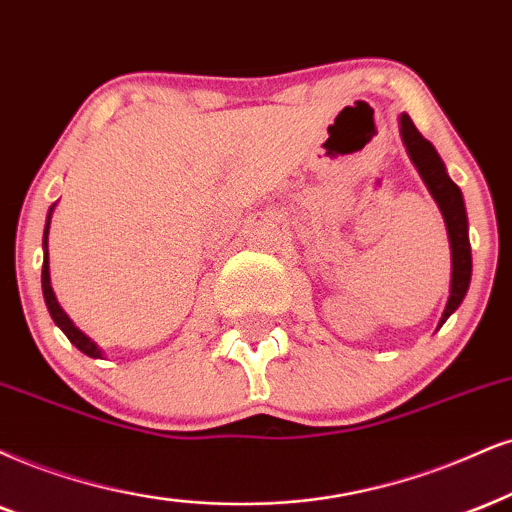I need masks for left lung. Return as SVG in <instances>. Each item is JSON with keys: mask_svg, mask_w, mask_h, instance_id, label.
Returning <instances> with one entry per match:
<instances>
[{"mask_svg": "<svg viewBox=\"0 0 512 512\" xmlns=\"http://www.w3.org/2000/svg\"><path fill=\"white\" fill-rule=\"evenodd\" d=\"M399 130L403 147H406L410 161L418 168L422 182L430 189L432 199L437 201L441 216H444L446 232H449V244H451V294L446 301L444 313H441L439 325L446 323L451 318V313H456V308L463 304L465 294H468L470 277H472V251H470V237H468V213H465V201L460 187L449 178L446 173L444 161L437 154V149L432 147V142H427L410 121L408 113L399 116Z\"/></svg>", "mask_w": 512, "mask_h": 512, "instance_id": "8db88e82", "label": "left lung"}]
</instances>
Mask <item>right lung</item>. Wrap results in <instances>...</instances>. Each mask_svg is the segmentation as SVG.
I'll use <instances>...</instances> for the list:
<instances>
[{
	"label": "right lung",
	"instance_id": "1",
	"mask_svg": "<svg viewBox=\"0 0 512 512\" xmlns=\"http://www.w3.org/2000/svg\"><path fill=\"white\" fill-rule=\"evenodd\" d=\"M54 208H56V204L49 206L47 223H44V235H42V251H44V261H42V294H44V304H47V311H49V315H52V320L56 323V327H59V330L66 334L68 339H71L73 346H78V349L85 353V356L102 358L104 356L102 349H99V346L94 344L85 332L75 327L73 320L68 318L66 311H63V308L59 306V301H56V294H54V289H52V277H49V246H47V242H49V223H52Z\"/></svg>",
	"mask_w": 512,
	"mask_h": 512
}]
</instances>
